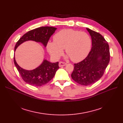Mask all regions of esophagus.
I'll list each match as a JSON object with an SVG mask.
<instances>
[{
  "instance_id": "1",
  "label": "esophagus",
  "mask_w": 123,
  "mask_h": 123,
  "mask_svg": "<svg viewBox=\"0 0 123 123\" xmlns=\"http://www.w3.org/2000/svg\"><path fill=\"white\" fill-rule=\"evenodd\" d=\"M67 65V63L65 62H59V66L60 67H64Z\"/></svg>"
}]
</instances>
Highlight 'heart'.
Returning a JSON list of instances; mask_svg holds the SVG:
<instances>
[{
    "label": "heart",
    "mask_w": 123,
    "mask_h": 123,
    "mask_svg": "<svg viewBox=\"0 0 123 123\" xmlns=\"http://www.w3.org/2000/svg\"><path fill=\"white\" fill-rule=\"evenodd\" d=\"M53 40L48 43L47 48L54 59L60 57L65 48L71 60L79 62L87 57L91 49V40L87 33L73 29L62 30L54 35Z\"/></svg>",
    "instance_id": "b5f03b06"
}]
</instances>
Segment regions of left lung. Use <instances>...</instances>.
<instances>
[{
  "instance_id": "8db88e82",
  "label": "left lung",
  "mask_w": 123,
  "mask_h": 123,
  "mask_svg": "<svg viewBox=\"0 0 123 123\" xmlns=\"http://www.w3.org/2000/svg\"><path fill=\"white\" fill-rule=\"evenodd\" d=\"M92 39V48L83 61L74 64L72 79L83 86L96 83L102 77L110 61L109 47L99 33L86 28Z\"/></svg>"
}]
</instances>
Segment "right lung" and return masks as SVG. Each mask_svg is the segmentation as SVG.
<instances>
[{
	"label": "right lung",
	"instance_id": "right-lung-1",
	"mask_svg": "<svg viewBox=\"0 0 123 123\" xmlns=\"http://www.w3.org/2000/svg\"><path fill=\"white\" fill-rule=\"evenodd\" d=\"M56 29L52 27H42L29 31L18 40L15 47L14 52L20 44L28 40L41 43L46 47L50 37ZM14 62L23 80L27 84L34 86H41L48 83L53 79L59 68L58 62L52 63L46 59H44L42 64L38 67L32 70L21 68L17 64L15 57Z\"/></svg>",
	"mask_w": 123,
	"mask_h": 123
}]
</instances>
